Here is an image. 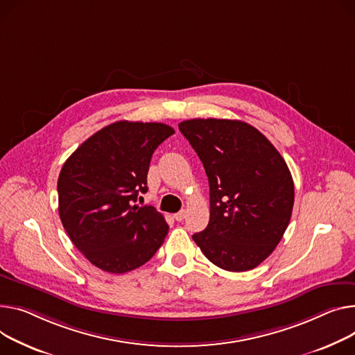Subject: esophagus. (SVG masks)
Listing matches in <instances>:
<instances>
[{
  "label": "esophagus",
  "mask_w": 355,
  "mask_h": 355,
  "mask_svg": "<svg viewBox=\"0 0 355 355\" xmlns=\"http://www.w3.org/2000/svg\"><path fill=\"white\" fill-rule=\"evenodd\" d=\"M185 209H182V211H180V212H177V214H174V218L177 220V221H182L184 218H185Z\"/></svg>",
  "instance_id": "34e87169"
}]
</instances>
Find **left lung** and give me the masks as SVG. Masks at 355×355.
<instances>
[{"instance_id":"1","label":"left lung","mask_w":355,"mask_h":355,"mask_svg":"<svg viewBox=\"0 0 355 355\" xmlns=\"http://www.w3.org/2000/svg\"><path fill=\"white\" fill-rule=\"evenodd\" d=\"M178 128L209 182V223L193 240L223 270L255 268L278 245L291 218L294 181L284 158L244 121L194 118Z\"/></svg>"}]
</instances>
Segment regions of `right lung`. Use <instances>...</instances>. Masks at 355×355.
I'll use <instances>...</instances> for the list:
<instances>
[{
  "label": "right lung",
  "mask_w": 355,
  "mask_h": 355,
  "mask_svg": "<svg viewBox=\"0 0 355 355\" xmlns=\"http://www.w3.org/2000/svg\"><path fill=\"white\" fill-rule=\"evenodd\" d=\"M174 132L162 123L116 121L85 139L64 162L57 184L61 223L100 270L132 271L164 243L168 225L162 214L135 202L148 190L154 151Z\"/></svg>",
  "instance_id": "1"
}]
</instances>
